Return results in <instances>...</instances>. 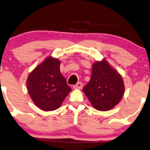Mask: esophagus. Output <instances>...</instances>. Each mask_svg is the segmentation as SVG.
<instances>
[{
  "mask_svg": "<svg viewBox=\"0 0 150 150\" xmlns=\"http://www.w3.org/2000/svg\"><path fill=\"white\" fill-rule=\"evenodd\" d=\"M83 87V84L81 82H78L76 84L74 85L73 88L74 89H81Z\"/></svg>",
  "mask_w": 150,
  "mask_h": 150,
  "instance_id": "1",
  "label": "esophagus"
}]
</instances>
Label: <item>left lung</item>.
Returning <instances> with one entry per match:
<instances>
[{
    "label": "left lung",
    "mask_w": 150,
    "mask_h": 150,
    "mask_svg": "<svg viewBox=\"0 0 150 150\" xmlns=\"http://www.w3.org/2000/svg\"><path fill=\"white\" fill-rule=\"evenodd\" d=\"M93 107L98 111L113 109L123 97L122 77L105 59L94 62L90 81L83 88Z\"/></svg>",
    "instance_id": "obj_1"
}]
</instances>
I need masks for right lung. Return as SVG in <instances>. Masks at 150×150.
<instances>
[{
  "instance_id": "1",
  "label": "right lung",
  "mask_w": 150,
  "mask_h": 150,
  "mask_svg": "<svg viewBox=\"0 0 150 150\" xmlns=\"http://www.w3.org/2000/svg\"><path fill=\"white\" fill-rule=\"evenodd\" d=\"M60 64L58 59L47 57L28 77V93L43 111L57 109L72 90L60 72Z\"/></svg>"
}]
</instances>
